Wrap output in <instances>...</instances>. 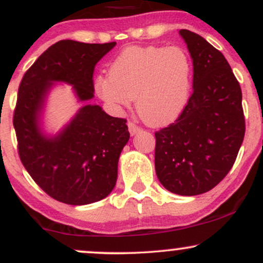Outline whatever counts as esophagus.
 <instances>
[{
    "instance_id": "34e87169",
    "label": "esophagus",
    "mask_w": 263,
    "mask_h": 263,
    "mask_svg": "<svg viewBox=\"0 0 263 263\" xmlns=\"http://www.w3.org/2000/svg\"><path fill=\"white\" fill-rule=\"evenodd\" d=\"M127 126H128V132L131 136H135L136 134H138V131H140V127L136 126L134 122H128Z\"/></svg>"
}]
</instances>
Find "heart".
I'll return each mask as SVG.
<instances>
[{"label":"heart","mask_w":263,"mask_h":263,"mask_svg":"<svg viewBox=\"0 0 263 263\" xmlns=\"http://www.w3.org/2000/svg\"><path fill=\"white\" fill-rule=\"evenodd\" d=\"M193 63L180 47H128L112 60L108 75L96 77L93 87L114 112L134 104L147 125L174 122L190 99Z\"/></svg>","instance_id":"b5f03b06"}]
</instances>
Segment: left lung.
<instances>
[{
  "mask_svg": "<svg viewBox=\"0 0 263 263\" xmlns=\"http://www.w3.org/2000/svg\"><path fill=\"white\" fill-rule=\"evenodd\" d=\"M193 59V93L179 119L156 132V174L178 195H199L224 179L245 136L242 93L228 60L203 37L180 29Z\"/></svg>",
  "mask_w": 263,
  "mask_h": 263,
  "instance_id": "8db88e82",
  "label": "left lung"
}]
</instances>
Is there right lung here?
I'll return each instance as SVG.
<instances>
[{
	"mask_svg": "<svg viewBox=\"0 0 263 263\" xmlns=\"http://www.w3.org/2000/svg\"><path fill=\"white\" fill-rule=\"evenodd\" d=\"M115 45L59 41L35 60L21 81L13 116L21 161L33 180L62 203H95L116 185L119 158L129 138L126 120L89 104L95 65ZM58 82L71 85L84 106L58 133L50 134L45 128L44 112Z\"/></svg>",
	"mask_w": 263,
	"mask_h": 263,
	"instance_id": "obj_1",
	"label": "right lung"
}]
</instances>
